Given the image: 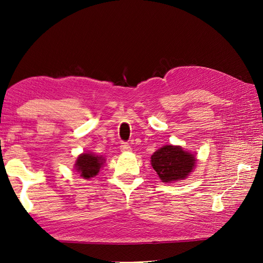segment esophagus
Returning <instances> with one entry per match:
<instances>
[{"instance_id": "obj_1", "label": "esophagus", "mask_w": 263, "mask_h": 263, "mask_svg": "<svg viewBox=\"0 0 263 263\" xmlns=\"http://www.w3.org/2000/svg\"><path fill=\"white\" fill-rule=\"evenodd\" d=\"M121 152H123V153H128V152H131V146L128 143H126V142H122L121 143Z\"/></svg>"}]
</instances>
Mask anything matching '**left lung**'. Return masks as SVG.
<instances>
[{
	"instance_id": "left-lung-1",
	"label": "left lung",
	"mask_w": 263,
	"mask_h": 263,
	"mask_svg": "<svg viewBox=\"0 0 263 263\" xmlns=\"http://www.w3.org/2000/svg\"><path fill=\"white\" fill-rule=\"evenodd\" d=\"M197 164V158L180 146H164L152 156V166L161 182L172 183L186 178Z\"/></svg>"
}]
</instances>
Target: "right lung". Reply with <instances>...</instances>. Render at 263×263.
I'll list each match as a JSON object with an SVG mask.
<instances>
[{
    "mask_svg": "<svg viewBox=\"0 0 263 263\" xmlns=\"http://www.w3.org/2000/svg\"><path fill=\"white\" fill-rule=\"evenodd\" d=\"M105 163V159L102 156H97L92 153H83L78 157L74 167L77 172L79 173L86 180H89L98 174V172Z\"/></svg>",
    "mask_w": 263,
    "mask_h": 263,
    "instance_id": "obj_1",
    "label": "right lung"
}]
</instances>
